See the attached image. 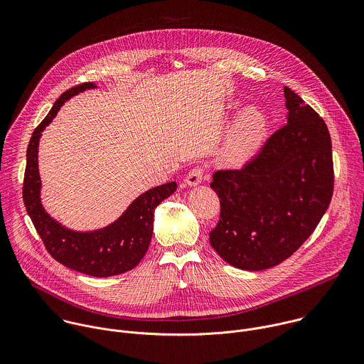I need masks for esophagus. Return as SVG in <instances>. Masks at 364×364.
Masks as SVG:
<instances>
[{"label":"esophagus","mask_w":364,"mask_h":364,"mask_svg":"<svg viewBox=\"0 0 364 364\" xmlns=\"http://www.w3.org/2000/svg\"><path fill=\"white\" fill-rule=\"evenodd\" d=\"M203 180V168L201 167H194L188 171V174L186 176V184L190 186V187H194V186H198Z\"/></svg>","instance_id":"esophagus-1"}]
</instances>
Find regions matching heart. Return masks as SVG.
I'll return each instance as SVG.
<instances>
[{"label": "heart", "instance_id": "b5f03b06", "mask_svg": "<svg viewBox=\"0 0 364 364\" xmlns=\"http://www.w3.org/2000/svg\"><path fill=\"white\" fill-rule=\"evenodd\" d=\"M267 135V119L256 111H245L235 122L225 148L228 161L239 164L252 159Z\"/></svg>", "mask_w": 364, "mask_h": 364}]
</instances>
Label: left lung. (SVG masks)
Returning a JSON list of instances; mask_svg holds the SVG:
<instances>
[{"mask_svg": "<svg viewBox=\"0 0 364 364\" xmlns=\"http://www.w3.org/2000/svg\"><path fill=\"white\" fill-rule=\"evenodd\" d=\"M287 124L240 170L213 174L220 219L210 245L235 268L279 265L314 232L334 187L333 152L323 118L284 87Z\"/></svg>", "mask_w": 364, "mask_h": 364, "instance_id": "obj_1", "label": "left lung"}]
</instances>
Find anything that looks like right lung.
<instances>
[{
  "instance_id": "1",
  "label": "right lung",
  "mask_w": 364,
  "mask_h": 364,
  "mask_svg": "<svg viewBox=\"0 0 364 364\" xmlns=\"http://www.w3.org/2000/svg\"><path fill=\"white\" fill-rule=\"evenodd\" d=\"M95 87V83H82L66 90L34 129L27 148L23 200L47 252L58 262L80 274L107 278L125 274L139 264L152 237L155 207L176 191L177 183L170 181L146 190L127 207V210L115 222L95 230L69 229L46 212L41 204V180L38 173V142L41 134L55 119L66 100Z\"/></svg>"
}]
</instances>
